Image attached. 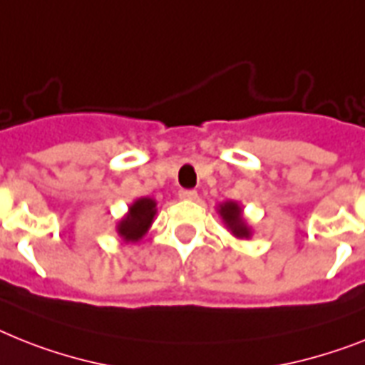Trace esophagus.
I'll list each match as a JSON object with an SVG mask.
<instances>
[{
    "mask_svg": "<svg viewBox=\"0 0 365 365\" xmlns=\"http://www.w3.org/2000/svg\"><path fill=\"white\" fill-rule=\"evenodd\" d=\"M179 197L185 201H194L197 200V192L195 190H180Z\"/></svg>",
    "mask_w": 365,
    "mask_h": 365,
    "instance_id": "1",
    "label": "esophagus"
}]
</instances>
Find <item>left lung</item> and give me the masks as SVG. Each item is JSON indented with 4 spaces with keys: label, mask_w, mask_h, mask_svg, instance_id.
<instances>
[{
    "label": "left lung",
    "mask_w": 365,
    "mask_h": 365,
    "mask_svg": "<svg viewBox=\"0 0 365 365\" xmlns=\"http://www.w3.org/2000/svg\"><path fill=\"white\" fill-rule=\"evenodd\" d=\"M218 212L222 220H224V224L227 225V230L237 239H250L252 237V231H250V227L242 220V209H240V205L237 201H225V203H222Z\"/></svg>",
    "instance_id": "obj_1"
}]
</instances>
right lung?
Segmentation results:
<instances>
[{"label":"right lung","instance_id":"1","mask_svg":"<svg viewBox=\"0 0 365 365\" xmlns=\"http://www.w3.org/2000/svg\"><path fill=\"white\" fill-rule=\"evenodd\" d=\"M156 215V201L150 197H140L128 207L125 218L117 224V233L126 242H138L149 231Z\"/></svg>","mask_w":365,"mask_h":365}]
</instances>
